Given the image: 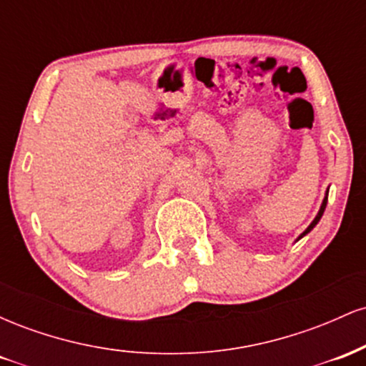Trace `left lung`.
Returning <instances> with one entry per match:
<instances>
[{
    "instance_id": "obj_1",
    "label": "left lung",
    "mask_w": 366,
    "mask_h": 366,
    "mask_svg": "<svg viewBox=\"0 0 366 366\" xmlns=\"http://www.w3.org/2000/svg\"><path fill=\"white\" fill-rule=\"evenodd\" d=\"M325 207H327V196H325V199H323V203H322V207H320V212H318V215H317V217H315V220L312 222V224H310V227H308V229H306V230H305V232H303V234H301V236H300V239H301V237H303V236H306V234H308V232H310V230H312V229H313V227L318 224V220H320V218H322V215H323V212H325Z\"/></svg>"
}]
</instances>
